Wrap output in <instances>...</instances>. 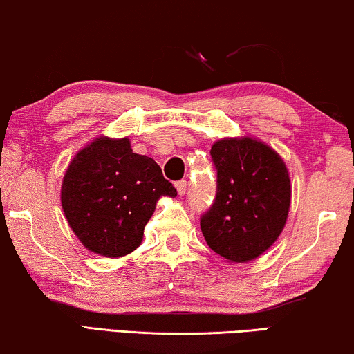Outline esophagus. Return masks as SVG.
<instances>
[{
  "label": "esophagus",
  "instance_id": "1",
  "mask_svg": "<svg viewBox=\"0 0 354 354\" xmlns=\"http://www.w3.org/2000/svg\"><path fill=\"white\" fill-rule=\"evenodd\" d=\"M187 187H188V183H187V180H178V182H176V188H177V192H178V195H185V192H187Z\"/></svg>",
  "mask_w": 354,
  "mask_h": 354
}]
</instances>
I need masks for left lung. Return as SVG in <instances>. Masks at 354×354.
Returning <instances> with one entry per match:
<instances>
[{
	"label": "left lung",
	"instance_id": "left-lung-1",
	"mask_svg": "<svg viewBox=\"0 0 354 354\" xmlns=\"http://www.w3.org/2000/svg\"><path fill=\"white\" fill-rule=\"evenodd\" d=\"M217 192L200 225L206 243L230 263L270 248L288 217L292 185L282 158L258 140L222 138L211 148Z\"/></svg>",
	"mask_w": 354,
	"mask_h": 354
}]
</instances>
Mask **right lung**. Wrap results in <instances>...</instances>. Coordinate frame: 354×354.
Wrapping results in <instances>:
<instances>
[{
    "instance_id": "obj_1",
    "label": "right lung",
    "mask_w": 354,
    "mask_h": 354,
    "mask_svg": "<svg viewBox=\"0 0 354 354\" xmlns=\"http://www.w3.org/2000/svg\"><path fill=\"white\" fill-rule=\"evenodd\" d=\"M176 195L156 161L133 153L129 138L98 137L86 145L61 187L62 209L77 239L108 258L138 248L156 201Z\"/></svg>"
}]
</instances>
